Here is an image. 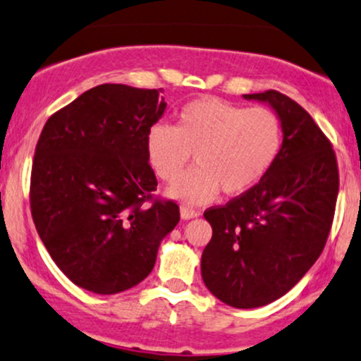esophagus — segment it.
Segmentation results:
<instances>
[{"instance_id":"34e87169","label":"esophagus","mask_w":361,"mask_h":361,"mask_svg":"<svg viewBox=\"0 0 361 361\" xmlns=\"http://www.w3.org/2000/svg\"><path fill=\"white\" fill-rule=\"evenodd\" d=\"M180 216L183 221H188V219H195V217L200 216L199 211H193V209H188V207H181L180 209Z\"/></svg>"}]
</instances>
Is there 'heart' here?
<instances>
[{
	"label": "heart",
	"instance_id": "obj_1",
	"mask_svg": "<svg viewBox=\"0 0 361 361\" xmlns=\"http://www.w3.org/2000/svg\"><path fill=\"white\" fill-rule=\"evenodd\" d=\"M283 147V126L274 111L243 108L219 97H199L176 113V125L156 123L145 133L152 171L174 181L193 154L195 168L168 188L190 205L211 202L221 192L243 195L272 168Z\"/></svg>",
	"mask_w": 361,
	"mask_h": 361
}]
</instances>
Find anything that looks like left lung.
Instances as JSON below:
<instances>
[{
	"label": "left lung",
	"instance_id": "1",
	"mask_svg": "<svg viewBox=\"0 0 361 361\" xmlns=\"http://www.w3.org/2000/svg\"><path fill=\"white\" fill-rule=\"evenodd\" d=\"M243 99L274 111L283 147L255 187L205 211L212 238L200 265L216 298L235 308H257L286 295L322 253L339 174L331 142L302 106L276 90Z\"/></svg>",
	"mask_w": 361,
	"mask_h": 361
}]
</instances>
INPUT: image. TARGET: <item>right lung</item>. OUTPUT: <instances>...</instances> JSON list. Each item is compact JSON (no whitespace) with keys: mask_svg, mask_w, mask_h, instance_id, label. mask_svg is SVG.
I'll use <instances>...</instances> for the list:
<instances>
[{"mask_svg":"<svg viewBox=\"0 0 361 361\" xmlns=\"http://www.w3.org/2000/svg\"><path fill=\"white\" fill-rule=\"evenodd\" d=\"M161 89L104 84L47 120L30 178L32 219L71 283L97 295L137 286L180 221L157 187L145 133L166 111Z\"/></svg>","mask_w":361,"mask_h":361,"instance_id":"add662e5","label":"right lung"}]
</instances>
